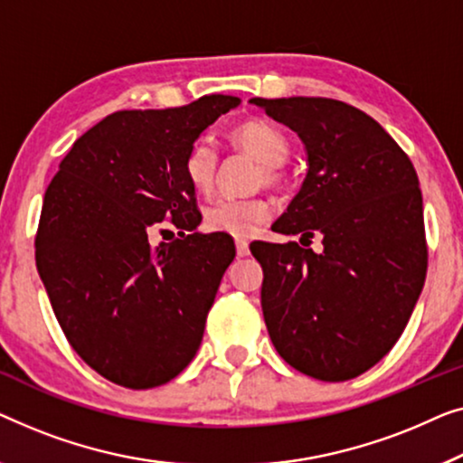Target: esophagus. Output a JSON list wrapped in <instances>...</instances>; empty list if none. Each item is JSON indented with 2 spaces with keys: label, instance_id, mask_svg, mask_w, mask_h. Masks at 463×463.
<instances>
[{
  "label": "esophagus",
  "instance_id": "34e87169",
  "mask_svg": "<svg viewBox=\"0 0 463 463\" xmlns=\"http://www.w3.org/2000/svg\"><path fill=\"white\" fill-rule=\"evenodd\" d=\"M234 245H237V256H247L250 253V243H247V239H237L234 241Z\"/></svg>",
  "mask_w": 463,
  "mask_h": 463
}]
</instances>
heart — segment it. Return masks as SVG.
I'll use <instances>...</instances> for the list:
<instances>
[{
	"mask_svg": "<svg viewBox=\"0 0 463 463\" xmlns=\"http://www.w3.org/2000/svg\"><path fill=\"white\" fill-rule=\"evenodd\" d=\"M231 140L241 151L250 153L262 164L260 182L277 184L281 180L279 167L289 159V140L275 123L266 119H247L231 129ZM220 157L210 140H194L182 161V174L193 191L207 194L216 184ZM270 203L260 197H222L212 201L203 212V226L212 232H224L231 237H250L260 226L269 222Z\"/></svg>",
	"mask_w": 463,
	"mask_h": 463,
	"instance_id": "b5f03b06",
	"label": "heart"
}]
</instances>
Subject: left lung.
Instances as JSON below:
<instances>
[{
	"instance_id": "left-lung-1",
	"label": "left lung",
	"mask_w": 463,
	"mask_h": 463,
	"mask_svg": "<svg viewBox=\"0 0 463 463\" xmlns=\"http://www.w3.org/2000/svg\"><path fill=\"white\" fill-rule=\"evenodd\" d=\"M302 138L308 174L272 224L299 243L250 247L264 270L262 312L277 353L321 382H346L390 353L428 269L420 180L373 117L334 99H251Z\"/></svg>"
}]
</instances>
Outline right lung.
Instances as JSON below:
<instances>
[{"label": "right lung", "mask_w": 463, "mask_h": 463, "mask_svg": "<svg viewBox=\"0 0 463 463\" xmlns=\"http://www.w3.org/2000/svg\"><path fill=\"white\" fill-rule=\"evenodd\" d=\"M239 102L212 94L184 107L117 110L75 140L45 191L39 277L71 346L113 383L161 386L197 354L234 243L194 232L201 213L182 161ZM164 219L181 239L151 246Z\"/></svg>", "instance_id": "add662e5"}]
</instances>
